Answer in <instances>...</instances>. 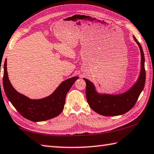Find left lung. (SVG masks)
Here are the masks:
<instances>
[{
  "mask_svg": "<svg viewBox=\"0 0 154 154\" xmlns=\"http://www.w3.org/2000/svg\"><path fill=\"white\" fill-rule=\"evenodd\" d=\"M134 38L139 46L141 53V72L137 82L128 91L119 95L99 94L96 91L93 83L83 78L86 82L87 103L93 111L100 115L116 116L127 113L134 106L144 88L146 82L145 57L140 43L134 36Z\"/></svg>",
  "mask_w": 154,
  "mask_h": 154,
  "instance_id": "8db88e82",
  "label": "left lung"
}]
</instances>
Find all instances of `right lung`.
Returning <instances> with one entry per match:
<instances>
[{"label":"right lung","instance_id":"right-lung-1","mask_svg":"<svg viewBox=\"0 0 154 154\" xmlns=\"http://www.w3.org/2000/svg\"><path fill=\"white\" fill-rule=\"evenodd\" d=\"M78 78L73 77L63 81L55 91L47 97L31 99L17 92L12 86L8 79L5 59L2 83L6 95L18 112L30 121L37 122L53 118L62 112L67 93Z\"/></svg>","mask_w":154,"mask_h":154}]
</instances>
